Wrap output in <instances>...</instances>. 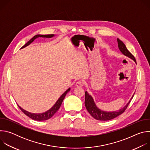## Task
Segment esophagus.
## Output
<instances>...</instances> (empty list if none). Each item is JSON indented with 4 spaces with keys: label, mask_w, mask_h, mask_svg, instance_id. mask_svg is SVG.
Returning a JSON list of instances; mask_svg holds the SVG:
<instances>
[{
    "label": "esophagus",
    "mask_w": 150,
    "mask_h": 150,
    "mask_svg": "<svg viewBox=\"0 0 150 150\" xmlns=\"http://www.w3.org/2000/svg\"><path fill=\"white\" fill-rule=\"evenodd\" d=\"M75 85H76V86L78 87H81L83 86V82L82 81H79L76 82Z\"/></svg>",
    "instance_id": "34e87169"
}]
</instances>
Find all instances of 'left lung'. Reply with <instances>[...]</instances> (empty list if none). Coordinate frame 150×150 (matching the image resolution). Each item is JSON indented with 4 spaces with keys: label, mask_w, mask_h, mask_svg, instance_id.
<instances>
[{
    "label": "left lung",
    "mask_w": 150,
    "mask_h": 150,
    "mask_svg": "<svg viewBox=\"0 0 150 150\" xmlns=\"http://www.w3.org/2000/svg\"><path fill=\"white\" fill-rule=\"evenodd\" d=\"M117 42H118V47L120 50V51L125 56L130 57L132 60L135 61V62L137 63L135 57L133 56V54L127 49L126 47V46L123 42L120 40L119 38H117ZM134 97V95L130 101H129L123 109H120L118 111H115V112H104L100 110L98 108H97V107L96 106L93 98L91 96L88 94V93L85 91V107H86V109L89 112V113L96 119L98 120H109L111 119H113L117 116L120 115L122 114L127 109L128 105L129 104L131 100Z\"/></svg>",
    "instance_id": "1"
}]
</instances>
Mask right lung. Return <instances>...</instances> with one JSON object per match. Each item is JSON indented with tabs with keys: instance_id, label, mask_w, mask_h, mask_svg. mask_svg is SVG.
<instances>
[{
	"instance_id": "add662e5",
	"label": "right lung",
	"mask_w": 150,
	"mask_h": 150,
	"mask_svg": "<svg viewBox=\"0 0 150 150\" xmlns=\"http://www.w3.org/2000/svg\"><path fill=\"white\" fill-rule=\"evenodd\" d=\"M53 36H54L53 34H47V35H40V34H38L35 35L34 37H33L29 41H28L27 43L21 47L24 48L26 46H27L28 45H29L30 44H31V42H32L35 38H38V37H47V38H50V37H52ZM70 91V88H68L65 93H64L60 97V98L57 100V101H56V103H55V104L52 107V108L49 110L48 111L42 113H30L25 110H24L23 109H22L21 108L20 106H19L18 105V106L19 107V108L20 109V110L22 111L25 115H27V116H28L29 117H30L31 119L35 120H38V121H41V120H47L50 118H51L56 113V112L59 109L62 103V101L63 100V99L65 98L67 94Z\"/></svg>"
}]
</instances>
